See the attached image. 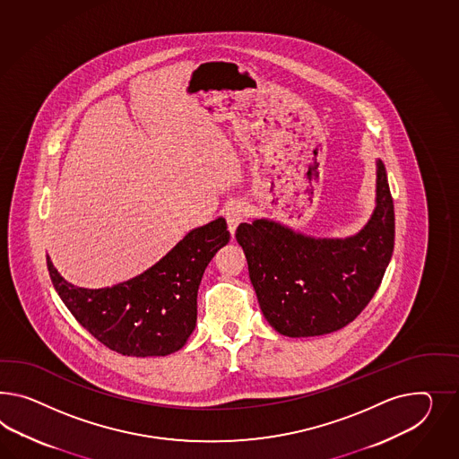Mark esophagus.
<instances>
[{"mask_svg": "<svg viewBox=\"0 0 459 459\" xmlns=\"http://www.w3.org/2000/svg\"><path fill=\"white\" fill-rule=\"evenodd\" d=\"M246 215H247V207H246L244 204H240V202L232 204V205L225 211V221H227V227H229L230 234L236 232L238 223L244 222Z\"/></svg>", "mask_w": 459, "mask_h": 459, "instance_id": "34e87169", "label": "esophagus"}]
</instances>
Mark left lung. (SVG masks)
<instances>
[{
  "mask_svg": "<svg viewBox=\"0 0 459 459\" xmlns=\"http://www.w3.org/2000/svg\"><path fill=\"white\" fill-rule=\"evenodd\" d=\"M376 167V209L356 236L316 238L267 219L237 227L262 314L279 334L339 331L379 289L394 248V204L385 163Z\"/></svg>",
  "mask_w": 459,
  "mask_h": 459,
  "instance_id": "obj_1",
  "label": "left lung"
}]
</instances>
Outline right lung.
<instances>
[{"mask_svg": "<svg viewBox=\"0 0 459 459\" xmlns=\"http://www.w3.org/2000/svg\"><path fill=\"white\" fill-rule=\"evenodd\" d=\"M230 232L222 217L190 230L145 273L105 289L70 284L47 255L51 282L74 319L124 356H167L186 346L197 323L202 275Z\"/></svg>", "mask_w": 459, "mask_h": 459, "instance_id": "right-lung-1", "label": "right lung"}]
</instances>
